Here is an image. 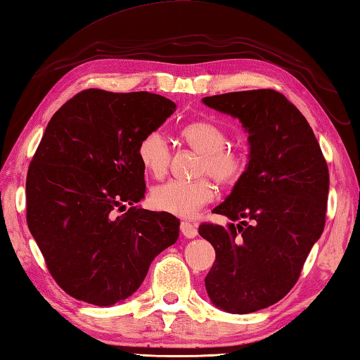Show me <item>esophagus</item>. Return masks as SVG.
Segmentation results:
<instances>
[{"mask_svg":"<svg viewBox=\"0 0 360 360\" xmlns=\"http://www.w3.org/2000/svg\"><path fill=\"white\" fill-rule=\"evenodd\" d=\"M180 231L186 238H194L198 236V228L196 224H193L190 221H181L180 223Z\"/></svg>","mask_w":360,"mask_h":360,"instance_id":"34e87169","label":"esophagus"}]
</instances>
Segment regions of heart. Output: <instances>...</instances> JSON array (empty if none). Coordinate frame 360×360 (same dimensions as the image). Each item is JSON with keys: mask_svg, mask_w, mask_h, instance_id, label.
<instances>
[{"mask_svg": "<svg viewBox=\"0 0 360 360\" xmlns=\"http://www.w3.org/2000/svg\"><path fill=\"white\" fill-rule=\"evenodd\" d=\"M180 136L188 147L200 155L199 175H210L221 186H232L242 179L248 161L242 150L226 147L228 134L221 126L207 120L185 124ZM139 161L150 175L161 179L172 161V148L161 131H148L137 145ZM215 198V186L209 176L184 181L170 180L153 188L150 202L156 210L176 217H193Z\"/></svg>", "mask_w": 360, "mask_h": 360, "instance_id": "obj_1", "label": "heart"}]
</instances>
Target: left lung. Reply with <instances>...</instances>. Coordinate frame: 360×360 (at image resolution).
Wrapping results in <instances>:
<instances>
[{"label":"left lung","mask_w":360,"mask_h":360,"mask_svg":"<svg viewBox=\"0 0 360 360\" xmlns=\"http://www.w3.org/2000/svg\"><path fill=\"white\" fill-rule=\"evenodd\" d=\"M202 103L240 120L250 143L243 176L213 209L247 221L199 226L217 255L205 289L221 310L253 313L276 304L297 283L324 231L329 169L310 124L281 93L234 91Z\"/></svg>","instance_id":"obj_1"}]
</instances>
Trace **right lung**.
<instances>
[{
  "label": "right lung",
  "mask_w": 360,
  "mask_h": 360,
  "mask_svg": "<svg viewBox=\"0 0 360 360\" xmlns=\"http://www.w3.org/2000/svg\"><path fill=\"white\" fill-rule=\"evenodd\" d=\"M175 107L155 93L90 88L50 118L27 175V223L50 275L74 299L98 307L128 299L179 238L180 219L132 207L145 198L139 141Z\"/></svg>",
  "instance_id": "add662e5"
}]
</instances>
